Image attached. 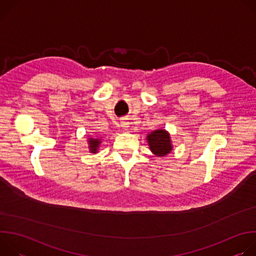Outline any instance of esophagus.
<instances>
[{"label": "esophagus", "mask_w": 256, "mask_h": 256, "mask_svg": "<svg viewBox=\"0 0 256 256\" xmlns=\"http://www.w3.org/2000/svg\"><path fill=\"white\" fill-rule=\"evenodd\" d=\"M122 126L124 130H126V128H128V124L126 122H122Z\"/></svg>", "instance_id": "34e87169"}]
</instances>
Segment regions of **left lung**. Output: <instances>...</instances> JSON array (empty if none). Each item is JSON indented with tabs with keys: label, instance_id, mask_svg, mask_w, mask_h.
Listing matches in <instances>:
<instances>
[{
	"label": "left lung",
	"instance_id": "1",
	"mask_svg": "<svg viewBox=\"0 0 256 256\" xmlns=\"http://www.w3.org/2000/svg\"><path fill=\"white\" fill-rule=\"evenodd\" d=\"M148 142L151 151L159 157L167 155L172 150L169 134L164 130H157L150 134Z\"/></svg>",
	"mask_w": 256,
	"mask_h": 256
}]
</instances>
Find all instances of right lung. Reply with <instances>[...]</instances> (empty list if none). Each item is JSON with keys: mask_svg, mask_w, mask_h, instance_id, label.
<instances>
[{"mask_svg": "<svg viewBox=\"0 0 256 256\" xmlns=\"http://www.w3.org/2000/svg\"><path fill=\"white\" fill-rule=\"evenodd\" d=\"M99 144H100V140L98 138H89V149L92 153H96L98 147H99Z\"/></svg>", "mask_w": 256, "mask_h": 256, "instance_id": "obj_1", "label": "right lung"}]
</instances>
